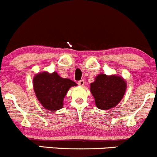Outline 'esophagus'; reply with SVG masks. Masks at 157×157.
Wrapping results in <instances>:
<instances>
[{"instance_id":"1","label":"esophagus","mask_w":157,"mask_h":157,"mask_svg":"<svg viewBox=\"0 0 157 157\" xmlns=\"http://www.w3.org/2000/svg\"><path fill=\"white\" fill-rule=\"evenodd\" d=\"M77 83H78L79 86H83L84 85H85V81H84L83 80H79V81H78V82H77Z\"/></svg>"}]
</instances>
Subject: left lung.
I'll return each mask as SVG.
<instances>
[{"label": "left lung", "mask_w": 157, "mask_h": 157, "mask_svg": "<svg viewBox=\"0 0 157 157\" xmlns=\"http://www.w3.org/2000/svg\"><path fill=\"white\" fill-rule=\"evenodd\" d=\"M126 83L122 77L100 74L91 84V92L98 109L108 110L121 101L125 92Z\"/></svg>", "instance_id": "1"}]
</instances>
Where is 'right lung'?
Returning a JSON list of instances; mask_svg holds the SVG:
<instances>
[{
	"mask_svg": "<svg viewBox=\"0 0 157 157\" xmlns=\"http://www.w3.org/2000/svg\"><path fill=\"white\" fill-rule=\"evenodd\" d=\"M77 83L62 78L56 72L37 74L33 79V87L37 99L45 109L55 111L62 109L63 99L68 89Z\"/></svg>",
	"mask_w": 157,
	"mask_h": 157,
	"instance_id": "1",
	"label": "right lung"
}]
</instances>
